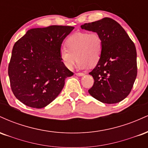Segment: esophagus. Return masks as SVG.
Instances as JSON below:
<instances>
[{
    "instance_id": "esophagus-1",
    "label": "esophagus",
    "mask_w": 148,
    "mask_h": 148,
    "mask_svg": "<svg viewBox=\"0 0 148 148\" xmlns=\"http://www.w3.org/2000/svg\"><path fill=\"white\" fill-rule=\"evenodd\" d=\"M86 74V73H76V75L78 76H84Z\"/></svg>"
}]
</instances>
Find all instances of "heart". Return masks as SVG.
I'll list each match as a JSON object with an SVG mask.
<instances>
[{"mask_svg": "<svg viewBox=\"0 0 148 148\" xmlns=\"http://www.w3.org/2000/svg\"><path fill=\"white\" fill-rule=\"evenodd\" d=\"M66 47H61L59 56L62 64L72 69L76 58L79 69L90 65L94 67L99 62L103 51V41L97 33H76L67 38Z\"/></svg>", "mask_w": 148, "mask_h": 148, "instance_id": "1", "label": "heart"}]
</instances>
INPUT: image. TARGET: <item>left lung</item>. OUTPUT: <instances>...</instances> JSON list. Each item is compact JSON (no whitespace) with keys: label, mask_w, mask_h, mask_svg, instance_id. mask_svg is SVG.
Here are the masks:
<instances>
[{"label":"left lung","mask_w":148,"mask_h":148,"mask_svg":"<svg viewBox=\"0 0 148 148\" xmlns=\"http://www.w3.org/2000/svg\"><path fill=\"white\" fill-rule=\"evenodd\" d=\"M81 28L99 34L103 41L101 59L89 73L95 81L88 92L102 103L123 101L130 93L137 76L134 42L123 27L111 18L84 23Z\"/></svg>","instance_id":"obj_1"}]
</instances>
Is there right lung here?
I'll use <instances>...</instances> for the list:
<instances>
[{
	"label": "right lung",
	"instance_id": "right-lung-1",
	"mask_svg": "<svg viewBox=\"0 0 148 148\" xmlns=\"http://www.w3.org/2000/svg\"><path fill=\"white\" fill-rule=\"evenodd\" d=\"M72 26L51 25L28 30L14 44L8 66L12 90L26 106L42 108L52 102L73 72L64 66L59 51Z\"/></svg>",
	"mask_w": 148,
	"mask_h": 148
}]
</instances>
